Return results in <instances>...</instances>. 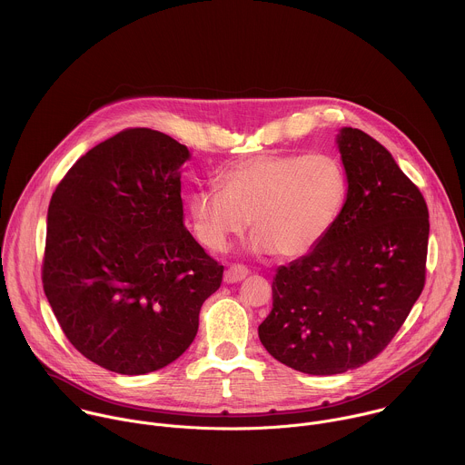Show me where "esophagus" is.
I'll return each instance as SVG.
<instances>
[{"mask_svg":"<svg viewBox=\"0 0 465 465\" xmlns=\"http://www.w3.org/2000/svg\"><path fill=\"white\" fill-rule=\"evenodd\" d=\"M247 275H249V270H247L245 266L232 265L229 266V268L225 270V273H223V281H225L227 284H232V282H240V281H243Z\"/></svg>","mask_w":465,"mask_h":465,"instance_id":"esophagus-1","label":"esophagus"}]
</instances>
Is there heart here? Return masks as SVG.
Listing matches in <instances>:
<instances>
[{"label":"heart","mask_w":465,"mask_h":465,"mask_svg":"<svg viewBox=\"0 0 465 465\" xmlns=\"http://www.w3.org/2000/svg\"><path fill=\"white\" fill-rule=\"evenodd\" d=\"M220 190H200L188 200L193 232L213 251H227L249 220L256 236L251 249L299 258L315 249L336 225L347 175L330 153H266L231 166Z\"/></svg>","instance_id":"b5f03b06"}]
</instances>
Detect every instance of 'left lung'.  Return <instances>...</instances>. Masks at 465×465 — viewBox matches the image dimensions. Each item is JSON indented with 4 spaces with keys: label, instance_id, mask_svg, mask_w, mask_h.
<instances>
[{
    "label": "left lung",
    "instance_id": "1",
    "mask_svg": "<svg viewBox=\"0 0 465 465\" xmlns=\"http://www.w3.org/2000/svg\"><path fill=\"white\" fill-rule=\"evenodd\" d=\"M336 144L347 200L331 232L279 266L272 312L258 328L266 351L312 376L376 358L424 288L430 220L417 186L369 134L341 127Z\"/></svg>",
    "mask_w": 465,
    "mask_h": 465
}]
</instances>
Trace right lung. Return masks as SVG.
<instances>
[{"label": "right lung", "mask_w": 465, "mask_h": 465, "mask_svg": "<svg viewBox=\"0 0 465 465\" xmlns=\"http://www.w3.org/2000/svg\"><path fill=\"white\" fill-rule=\"evenodd\" d=\"M188 146L129 129L82 155L46 218L43 286L78 352L139 376L175 361L195 340L223 266L184 227L181 168Z\"/></svg>", "instance_id": "right-lung-1"}]
</instances>
